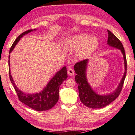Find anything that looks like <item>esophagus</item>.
Segmentation results:
<instances>
[{"label": "esophagus", "mask_w": 135, "mask_h": 135, "mask_svg": "<svg viewBox=\"0 0 135 135\" xmlns=\"http://www.w3.org/2000/svg\"><path fill=\"white\" fill-rule=\"evenodd\" d=\"M68 75H69L70 76H72V75H74V70H73L72 68H69L68 70Z\"/></svg>", "instance_id": "obj_1"}]
</instances>
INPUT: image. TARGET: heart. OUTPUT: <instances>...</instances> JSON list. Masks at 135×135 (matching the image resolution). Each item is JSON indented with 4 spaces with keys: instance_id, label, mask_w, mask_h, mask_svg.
Here are the masks:
<instances>
[{
    "instance_id": "heart-1",
    "label": "heart",
    "mask_w": 135,
    "mask_h": 135,
    "mask_svg": "<svg viewBox=\"0 0 135 135\" xmlns=\"http://www.w3.org/2000/svg\"><path fill=\"white\" fill-rule=\"evenodd\" d=\"M98 44L97 37H89L88 34H79L68 40L65 48L69 51H76L81 49L78 57L81 59H84L89 57L95 51Z\"/></svg>"
}]
</instances>
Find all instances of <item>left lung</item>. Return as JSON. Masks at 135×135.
Wrapping results in <instances>:
<instances>
[{
	"mask_svg": "<svg viewBox=\"0 0 135 135\" xmlns=\"http://www.w3.org/2000/svg\"><path fill=\"white\" fill-rule=\"evenodd\" d=\"M107 32L108 34L107 44L110 46L120 50L123 55L124 61V74L121 82L119 84V85L118 86L117 88L115 89L114 93L105 95H100L93 90V89L87 81L86 76V70L88 59H85V60L79 61L74 66L75 71L77 74L75 76V81L78 85L80 100L87 107L94 108V109L105 107L110 104L111 103H112L119 97L122 89L123 86L124 81L126 75L127 60L124 47L123 46L121 41L112 32L110 31L109 30H107Z\"/></svg>",
	"mask_w": 135,
	"mask_h": 135,
	"instance_id": "obj_1",
	"label": "left lung"
}]
</instances>
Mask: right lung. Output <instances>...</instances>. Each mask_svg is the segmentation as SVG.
Returning <instances> with one entry per match:
<instances>
[{"label": "right lung", "instance_id": "right-lung-1", "mask_svg": "<svg viewBox=\"0 0 135 135\" xmlns=\"http://www.w3.org/2000/svg\"><path fill=\"white\" fill-rule=\"evenodd\" d=\"M33 30H27L19 35L16 38L15 41L13 42L12 46H11L10 50H9V53H11L13 50L14 47H15L16 44L20 41L21 38L22 37L23 35L32 31ZM9 57L10 56H9ZM9 78H10L12 84L13 85L14 88L15 89L18 97L20 101L32 109L38 111V112L48 110L56 105L59 100V87L62 84V82L68 78L67 70H66V66H64L63 68H61V69L56 73L54 76L49 81L43 90L40 92L39 93L29 94L23 93L16 87L11 75L9 59Z\"/></svg>", "mask_w": 135, "mask_h": 135}]
</instances>
